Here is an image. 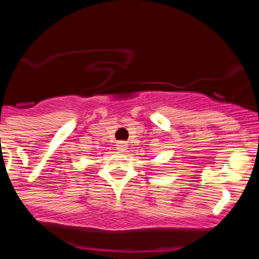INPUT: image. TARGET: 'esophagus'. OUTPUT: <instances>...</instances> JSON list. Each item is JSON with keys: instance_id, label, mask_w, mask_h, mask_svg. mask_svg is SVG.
Instances as JSON below:
<instances>
[{"instance_id": "esophagus-1", "label": "esophagus", "mask_w": 259, "mask_h": 259, "mask_svg": "<svg viewBox=\"0 0 259 259\" xmlns=\"http://www.w3.org/2000/svg\"><path fill=\"white\" fill-rule=\"evenodd\" d=\"M125 149H127V145H125V143H118V145H116V150H118L119 153L125 152Z\"/></svg>"}]
</instances>
